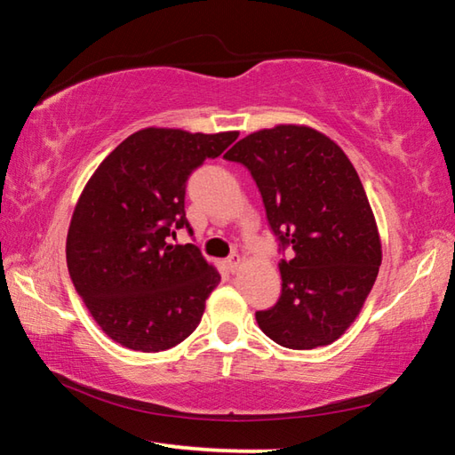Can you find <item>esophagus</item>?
Segmentation results:
<instances>
[{
    "instance_id": "esophagus-1",
    "label": "esophagus",
    "mask_w": 455,
    "mask_h": 455,
    "mask_svg": "<svg viewBox=\"0 0 455 455\" xmlns=\"http://www.w3.org/2000/svg\"><path fill=\"white\" fill-rule=\"evenodd\" d=\"M241 265H243V259H241V255H238V252H233V255H230L228 260H227L228 271L233 273V275L241 271Z\"/></svg>"
}]
</instances>
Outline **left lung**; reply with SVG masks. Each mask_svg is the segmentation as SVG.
Wrapping results in <instances>:
<instances>
[{
	"label": "left lung",
	"mask_w": 455,
	"mask_h": 455,
	"mask_svg": "<svg viewBox=\"0 0 455 455\" xmlns=\"http://www.w3.org/2000/svg\"><path fill=\"white\" fill-rule=\"evenodd\" d=\"M225 158L249 168L268 225L289 249L281 297L257 311L259 327L289 349L337 341L381 265L379 230L347 154L319 130L279 124L244 136Z\"/></svg>",
	"instance_id": "obj_1"
}]
</instances>
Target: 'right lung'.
<instances>
[{"mask_svg": "<svg viewBox=\"0 0 455 455\" xmlns=\"http://www.w3.org/2000/svg\"><path fill=\"white\" fill-rule=\"evenodd\" d=\"M238 132L144 128L90 176L66 241L68 271L84 305L122 347L158 353L198 327L220 275L195 244H171L192 228L184 212L190 172L217 158Z\"/></svg>", "mask_w": 455, "mask_h": 455, "instance_id": "1", "label": "right lung"}]
</instances>
